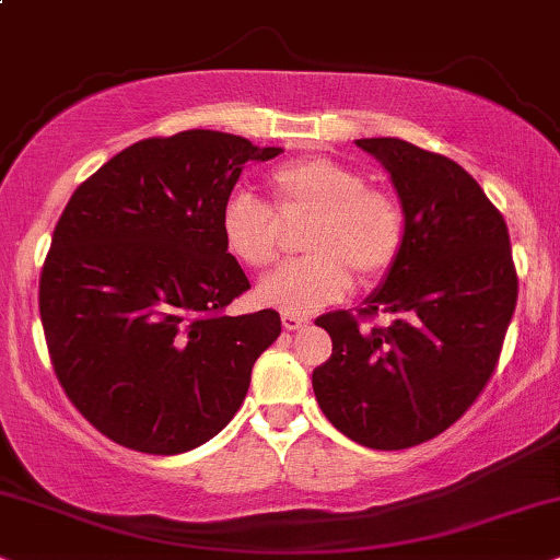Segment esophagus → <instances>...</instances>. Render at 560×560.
<instances>
[{"instance_id": "esophagus-1", "label": "esophagus", "mask_w": 560, "mask_h": 560, "mask_svg": "<svg viewBox=\"0 0 560 560\" xmlns=\"http://www.w3.org/2000/svg\"><path fill=\"white\" fill-rule=\"evenodd\" d=\"M307 317H300V315H284L281 317V325H284L287 330H302L307 328Z\"/></svg>"}]
</instances>
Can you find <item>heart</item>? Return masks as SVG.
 <instances>
[{"mask_svg": "<svg viewBox=\"0 0 560 560\" xmlns=\"http://www.w3.org/2000/svg\"><path fill=\"white\" fill-rule=\"evenodd\" d=\"M273 210L281 222L310 219L300 264L258 284V302L284 315H310L346 296L357 271L364 281L385 276L406 240L398 198L372 188L359 170L330 158L289 162L271 175ZM271 207L250 194L224 201L219 232L237 264L264 271L284 250V232Z\"/></svg>", "mask_w": 560, "mask_h": 560, "instance_id": "1", "label": "heart"}]
</instances>
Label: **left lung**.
<instances>
[{
  "instance_id": "obj_1",
  "label": "left lung",
  "mask_w": 560,
  "mask_h": 560,
  "mask_svg": "<svg viewBox=\"0 0 560 560\" xmlns=\"http://www.w3.org/2000/svg\"><path fill=\"white\" fill-rule=\"evenodd\" d=\"M390 173L406 240L362 317H317L332 353L313 372L325 419L372 450H408L450 429L497 370L516 304L501 211L457 162L402 139H357Z\"/></svg>"
}]
</instances>
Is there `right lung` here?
Instances as JSON below:
<instances>
[{
	"label": "right lung",
	"instance_id": "obj_1",
	"mask_svg": "<svg viewBox=\"0 0 560 560\" xmlns=\"http://www.w3.org/2000/svg\"><path fill=\"white\" fill-rule=\"evenodd\" d=\"M279 152L209 129L154 137L69 198L40 271V323L67 398L116 444L180 455L243 406L281 317L224 313L250 281L219 214L245 162Z\"/></svg>",
	"mask_w": 560,
	"mask_h": 560
}]
</instances>
